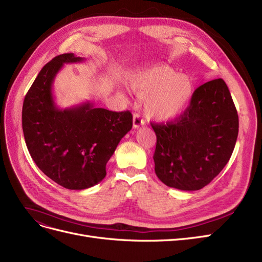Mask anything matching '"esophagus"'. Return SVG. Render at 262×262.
Returning a JSON list of instances; mask_svg holds the SVG:
<instances>
[{
	"mask_svg": "<svg viewBox=\"0 0 262 262\" xmlns=\"http://www.w3.org/2000/svg\"><path fill=\"white\" fill-rule=\"evenodd\" d=\"M143 124H144V120L141 118V116L139 114H134V116H133V128L138 129Z\"/></svg>",
	"mask_w": 262,
	"mask_h": 262,
	"instance_id": "34e87169",
	"label": "esophagus"
}]
</instances>
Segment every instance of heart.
<instances>
[{
	"label": "heart",
	"instance_id": "b5f03b06",
	"mask_svg": "<svg viewBox=\"0 0 262 262\" xmlns=\"http://www.w3.org/2000/svg\"><path fill=\"white\" fill-rule=\"evenodd\" d=\"M131 87L144 97L146 116L157 121H170L185 112L194 94L191 77L177 74L165 63L141 68L131 78Z\"/></svg>",
	"mask_w": 262,
	"mask_h": 262
}]
</instances>
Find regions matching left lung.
Instances as JSON below:
<instances>
[{"label": "left lung", "mask_w": 262, "mask_h": 262, "mask_svg": "<svg viewBox=\"0 0 262 262\" xmlns=\"http://www.w3.org/2000/svg\"><path fill=\"white\" fill-rule=\"evenodd\" d=\"M150 124L157 139L156 176L185 191L202 189L219 175L238 136V115L222 78L198 87L189 107L173 121Z\"/></svg>", "instance_id": "8db88e82"}]
</instances>
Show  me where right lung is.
I'll use <instances>...</instances> for the list:
<instances>
[{
  "instance_id": "obj_1",
  "label": "right lung",
  "mask_w": 262,
  "mask_h": 262,
  "mask_svg": "<svg viewBox=\"0 0 262 262\" xmlns=\"http://www.w3.org/2000/svg\"><path fill=\"white\" fill-rule=\"evenodd\" d=\"M85 59L74 53L53 58L26 94L21 123L29 154L46 176L71 190L97 185L120 140L132 128L130 112H110L86 101L71 108L55 105L52 84L64 63Z\"/></svg>"
}]
</instances>
